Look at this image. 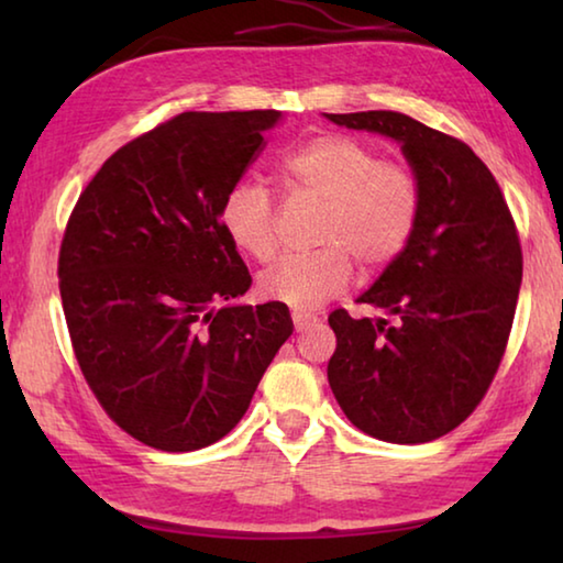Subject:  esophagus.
<instances>
[{
    "label": "esophagus",
    "mask_w": 563,
    "mask_h": 563,
    "mask_svg": "<svg viewBox=\"0 0 563 563\" xmlns=\"http://www.w3.org/2000/svg\"><path fill=\"white\" fill-rule=\"evenodd\" d=\"M316 322H318V316H310V312H300V310L292 312V325L298 332L310 328V325H316Z\"/></svg>",
    "instance_id": "1"
}]
</instances>
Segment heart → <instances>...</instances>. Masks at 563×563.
<instances>
[{
  "instance_id": "b5f03b06",
  "label": "heart",
  "mask_w": 563,
  "mask_h": 563,
  "mask_svg": "<svg viewBox=\"0 0 563 563\" xmlns=\"http://www.w3.org/2000/svg\"><path fill=\"white\" fill-rule=\"evenodd\" d=\"M278 176L292 194L325 203L318 251L288 255L261 275L263 298L298 310L318 308L347 288L355 263L377 273L412 241L424 190L417 170L385 161L379 148L345 133H320L278 158ZM221 225L238 251L268 263L278 251L271 190L261 180H238L221 203Z\"/></svg>"
}]
</instances>
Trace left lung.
<instances>
[{
  "instance_id": "8db88e82",
  "label": "left lung",
  "mask_w": 563,
  "mask_h": 563,
  "mask_svg": "<svg viewBox=\"0 0 563 563\" xmlns=\"http://www.w3.org/2000/svg\"><path fill=\"white\" fill-rule=\"evenodd\" d=\"M328 119L399 141L424 190L412 241L357 298L393 322L330 312L332 395L369 437L432 442L474 412L507 352L523 265L517 223L464 141L399 111Z\"/></svg>"
}]
</instances>
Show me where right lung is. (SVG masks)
Segmentation results:
<instances>
[{"label": "right lung", "mask_w": 563, "mask_h": 563, "mask_svg": "<svg viewBox=\"0 0 563 563\" xmlns=\"http://www.w3.org/2000/svg\"><path fill=\"white\" fill-rule=\"evenodd\" d=\"M280 111H184L111 154L66 221L59 292L81 375L113 422L194 452L241 422L292 335L283 302L228 305L251 273L221 203Z\"/></svg>", "instance_id": "obj_1"}]
</instances>
